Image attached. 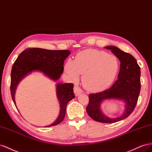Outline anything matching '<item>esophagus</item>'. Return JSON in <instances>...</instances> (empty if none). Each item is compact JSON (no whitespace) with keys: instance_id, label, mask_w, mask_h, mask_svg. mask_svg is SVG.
Here are the masks:
<instances>
[{"instance_id":"1","label":"esophagus","mask_w":152,"mask_h":152,"mask_svg":"<svg viewBox=\"0 0 152 152\" xmlns=\"http://www.w3.org/2000/svg\"><path fill=\"white\" fill-rule=\"evenodd\" d=\"M74 92H75L76 96H77V95H79L82 93V90L79 86H75V87H74Z\"/></svg>"}]
</instances>
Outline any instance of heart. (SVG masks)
Listing matches in <instances>:
<instances>
[{"instance_id": "b5f03b06", "label": "heart", "mask_w": 152, "mask_h": 152, "mask_svg": "<svg viewBox=\"0 0 152 152\" xmlns=\"http://www.w3.org/2000/svg\"><path fill=\"white\" fill-rule=\"evenodd\" d=\"M120 63L116 56L106 51L88 49L79 52L75 60L69 58L64 71L71 79L76 81L83 74L84 87L92 92L107 88L118 74Z\"/></svg>"}]
</instances>
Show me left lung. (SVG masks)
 <instances>
[{
	"label": "left lung",
	"instance_id": "obj_1",
	"mask_svg": "<svg viewBox=\"0 0 152 152\" xmlns=\"http://www.w3.org/2000/svg\"><path fill=\"white\" fill-rule=\"evenodd\" d=\"M104 48L111 50L120 61L118 80L107 90L90 94L89 103L86 110L95 121L101 123H115L126 118L135 108L141 90V71L136 58L132 55L114 46ZM110 99L123 100L125 102V111L122 115L116 118H110L103 113L100 109L101 103Z\"/></svg>",
	"mask_w": 152,
	"mask_h": 152
}]
</instances>
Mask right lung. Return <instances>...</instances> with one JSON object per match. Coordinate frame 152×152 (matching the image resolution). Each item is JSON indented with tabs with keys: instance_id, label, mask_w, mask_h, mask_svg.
Listing matches in <instances>:
<instances>
[{
	"instance_id": "add662e5",
	"label": "right lung",
	"mask_w": 152,
	"mask_h": 152,
	"mask_svg": "<svg viewBox=\"0 0 152 152\" xmlns=\"http://www.w3.org/2000/svg\"><path fill=\"white\" fill-rule=\"evenodd\" d=\"M70 53L69 50H49L38 48H28L21 52L12 67L11 74V94L15 105L16 89L25 77L32 72H41L51 80L57 81L63 73L64 60ZM73 86L72 83H57L56 85L60 113L53 124L44 127L54 126L62 122L67 103L75 97Z\"/></svg>"
}]
</instances>
